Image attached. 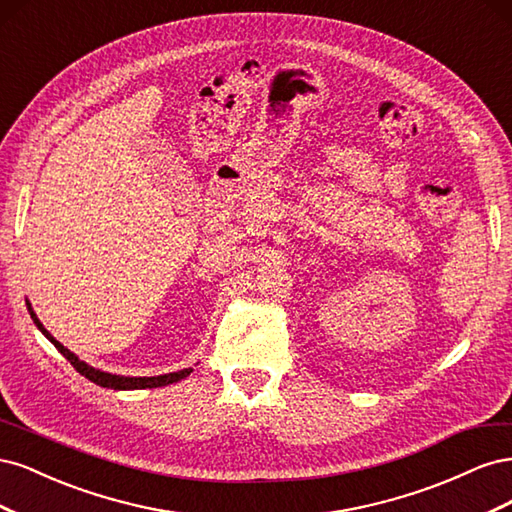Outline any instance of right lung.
Returning a JSON list of instances; mask_svg holds the SVG:
<instances>
[{
  "label": "right lung",
  "mask_w": 512,
  "mask_h": 512,
  "mask_svg": "<svg viewBox=\"0 0 512 512\" xmlns=\"http://www.w3.org/2000/svg\"><path fill=\"white\" fill-rule=\"evenodd\" d=\"M27 307H29V314H32V320L36 322V327L51 339V344L66 356V359L70 361V365L79 371L81 376H85L87 380H91V382H96L98 386H106V389H117V391H130V389H156V386H166V384H173V382H179L181 378H185V376H190V371L192 369H181V371H175V374H164V376H153V378H126V376H113V374H106V371H100V369H94V367H89L87 363H83V361H79V356H74L68 348H64L61 346L57 339L46 331L44 327H42V322L36 318V314H34V309H32V305L27 303Z\"/></svg>",
  "instance_id": "add662e5"
}]
</instances>
